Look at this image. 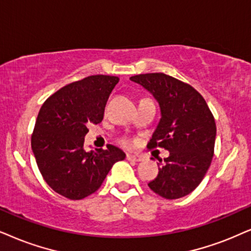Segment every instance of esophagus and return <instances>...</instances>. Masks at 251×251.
<instances>
[{"instance_id": "obj_1", "label": "esophagus", "mask_w": 251, "mask_h": 251, "mask_svg": "<svg viewBox=\"0 0 251 251\" xmlns=\"http://www.w3.org/2000/svg\"><path fill=\"white\" fill-rule=\"evenodd\" d=\"M128 161H133V162H141L142 161V156L140 155H135V154H127V156H126Z\"/></svg>"}]
</instances>
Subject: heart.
Returning <instances> with one entry per match:
<instances>
[{"mask_svg": "<svg viewBox=\"0 0 251 251\" xmlns=\"http://www.w3.org/2000/svg\"><path fill=\"white\" fill-rule=\"evenodd\" d=\"M122 142H123V144L125 145V146H131V145L133 144L132 140H129V139H123Z\"/></svg>", "mask_w": 251, "mask_h": 251, "instance_id": "heart-1", "label": "heart"}]
</instances>
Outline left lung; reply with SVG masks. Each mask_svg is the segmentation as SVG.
Here are the masks:
<instances>
[{
  "label": "left lung",
  "instance_id": "1",
  "mask_svg": "<svg viewBox=\"0 0 251 251\" xmlns=\"http://www.w3.org/2000/svg\"><path fill=\"white\" fill-rule=\"evenodd\" d=\"M153 95L161 118L148 147L169 151L158 175L148 186L166 199L189 195L201 184L211 166L217 126L205 100L191 85L163 73L129 77ZM153 160V157H151Z\"/></svg>",
  "mask_w": 251,
  "mask_h": 251
}]
</instances>
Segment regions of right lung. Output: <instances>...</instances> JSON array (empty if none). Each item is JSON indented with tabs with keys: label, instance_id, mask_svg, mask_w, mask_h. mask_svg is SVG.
Returning a JSON list of instances; mask_svg holds the SVG:
<instances>
[{
	"label": "right lung",
	"instance_id": "add662e5",
	"mask_svg": "<svg viewBox=\"0 0 251 251\" xmlns=\"http://www.w3.org/2000/svg\"><path fill=\"white\" fill-rule=\"evenodd\" d=\"M117 76L93 75L47 98L38 113L31 147L45 182L66 198L78 201L97 191L113 164L126 154L116 146L84 149L90 124L103 120Z\"/></svg>",
	"mask_w": 251,
	"mask_h": 251
}]
</instances>
